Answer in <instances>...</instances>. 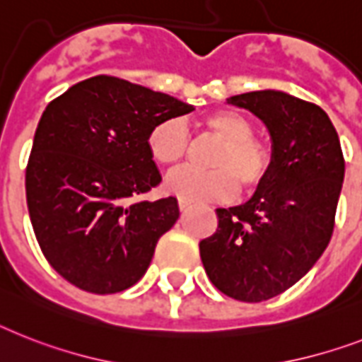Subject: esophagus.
<instances>
[{
    "instance_id": "1",
    "label": "esophagus",
    "mask_w": 362,
    "mask_h": 362,
    "mask_svg": "<svg viewBox=\"0 0 362 362\" xmlns=\"http://www.w3.org/2000/svg\"><path fill=\"white\" fill-rule=\"evenodd\" d=\"M191 206V202L187 201V199H178V208L180 210H186V208Z\"/></svg>"
}]
</instances>
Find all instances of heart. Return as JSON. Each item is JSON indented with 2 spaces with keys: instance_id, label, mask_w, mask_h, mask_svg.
<instances>
[{
  "instance_id": "b5f03b06",
  "label": "heart",
  "mask_w": 362,
  "mask_h": 362,
  "mask_svg": "<svg viewBox=\"0 0 362 362\" xmlns=\"http://www.w3.org/2000/svg\"><path fill=\"white\" fill-rule=\"evenodd\" d=\"M202 128L217 145L210 151V169H186L167 180V189L187 201H227L238 191L255 193L273 171V148L255 135V124L245 115L223 110L206 115ZM151 158L163 169L175 171L187 160L191 137L180 119L160 120L146 137Z\"/></svg>"
}]
</instances>
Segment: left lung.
Returning a JSON list of instances; mask_svg holds the SVG:
<instances>
[{"label": "left lung", "mask_w": 362, "mask_h": 362, "mask_svg": "<svg viewBox=\"0 0 362 362\" xmlns=\"http://www.w3.org/2000/svg\"><path fill=\"white\" fill-rule=\"evenodd\" d=\"M273 139V171L251 201L217 208V228L199 243L211 284L260 303L286 292L316 264L333 236L344 180L339 134L320 105L281 90L232 96Z\"/></svg>", "instance_id": "obj_1"}]
</instances>
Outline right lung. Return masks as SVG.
I'll return each instance as SVG.
<instances>
[{"mask_svg": "<svg viewBox=\"0 0 362 362\" xmlns=\"http://www.w3.org/2000/svg\"><path fill=\"white\" fill-rule=\"evenodd\" d=\"M193 111L113 76L72 85L44 110L25 167V197L40 251L90 293L134 286L156 243L180 216L175 197L137 201L161 176L146 148L160 120Z\"/></svg>", "mask_w": 362, "mask_h": 362, "instance_id": "obj_1", "label": "right lung"}]
</instances>
